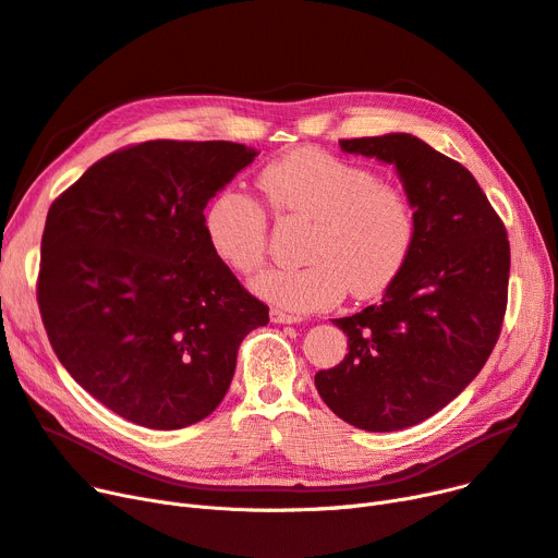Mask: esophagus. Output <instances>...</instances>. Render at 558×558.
<instances>
[{
  "mask_svg": "<svg viewBox=\"0 0 558 558\" xmlns=\"http://www.w3.org/2000/svg\"><path fill=\"white\" fill-rule=\"evenodd\" d=\"M270 318H272V323H286V325L300 323V320H302V316L288 314V311H281V308H272V311H270Z\"/></svg>",
  "mask_w": 558,
  "mask_h": 558,
  "instance_id": "34e87169",
  "label": "esophagus"
}]
</instances>
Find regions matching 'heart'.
Masks as SVG:
<instances>
[{"label":"heart","mask_w":558,"mask_h":558,"mask_svg":"<svg viewBox=\"0 0 558 558\" xmlns=\"http://www.w3.org/2000/svg\"><path fill=\"white\" fill-rule=\"evenodd\" d=\"M265 206L279 219H308L298 270H267L254 291L283 308L316 311L345 291L383 295L403 270L416 238V213L398 183L320 148H298L265 165L256 178ZM213 254L238 275L267 258L265 210L235 190L217 192L204 210Z\"/></svg>","instance_id":"b5f03b06"}]
</instances>
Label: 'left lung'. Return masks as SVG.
I'll use <instances>...</instances> for the list:
<instances>
[{"mask_svg": "<svg viewBox=\"0 0 558 558\" xmlns=\"http://www.w3.org/2000/svg\"><path fill=\"white\" fill-rule=\"evenodd\" d=\"M341 148L396 165L416 238L380 304L331 320L348 354L316 373V389L350 426L393 433L449 405L485 366L508 304L510 244L476 178L426 142L393 132Z\"/></svg>", "mask_w": 558, "mask_h": 558, "instance_id": "obj_1", "label": "left lung"}]
</instances>
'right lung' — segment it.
<instances>
[{
  "instance_id": "1",
  "label": "right lung",
  "mask_w": 558,
  "mask_h": 558,
  "mask_svg": "<svg viewBox=\"0 0 558 558\" xmlns=\"http://www.w3.org/2000/svg\"><path fill=\"white\" fill-rule=\"evenodd\" d=\"M254 158L233 142L132 144L48 210L36 300L50 345L82 389L137 426L206 418L242 339L270 320L204 233L206 204Z\"/></svg>"
}]
</instances>
